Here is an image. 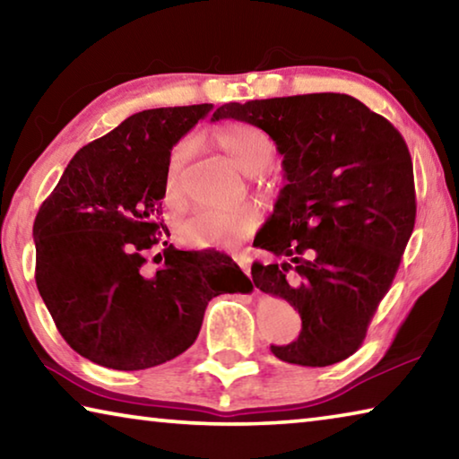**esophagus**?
Here are the masks:
<instances>
[{"label":"esophagus","instance_id":"34e87169","mask_svg":"<svg viewBox=\"0 0 459 459\" xmlns=\"http://www.w3.org/2000/svg\"><path fill=\"white\" fill-rule=\"evenodd\" d=\"M232 259H235V261L238 263V267L243 269L247 275H251V257H248L247 253H240V251L232 253Z\"/></svg>","mask_w":459,"mask_h":459}]
</instances>
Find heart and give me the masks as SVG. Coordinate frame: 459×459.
<instances>
[{
  "instance_id": "obj_1",
  "label": "heart",
  "mask_w": 459,
  "mask_h": 459,
  "mask_svg": "<svg viewBox=\"0 0 459 459\" xmlns=\"http://www.w3.org/2000/svg\"><path fill=\"white\" fill-rule=\"evenodd\" d=\"M214 137L222 150L230 155V160L247 174L263 172L275 158V142L267 131L253 126V123L227 121L214 129ZM190 153L192 143L182 142L169 155L166 174V202L169 206H176L180 202L178 176H180V169L184 161L190 158ZM261 208L253 202H247V204L227 212H196L178 224V238L194 248H230L251 237L261 227Z\"/></svg>"
}]
</instances>
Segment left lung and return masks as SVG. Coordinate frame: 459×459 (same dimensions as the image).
Masks as SVG:
<instances>
[{"instance_id":"left-lung-1","label":"left lung","mask_w":459,"mask_h":459,"mask_svg":"<svg viewBox=\"0 0 459 459\" xmlns=\"http://www.w3.org/2000/svg\"><path fill=\"white\" fill-rule=\"evenodd\" d=\"M267 131L287 184L253 245L281 263H253V283L301 316L279 360L330 367L359 351L391 290L415 227L413 161L383 115L340 92L227 103L212 115Z\"/></svg>"}]
</instances>
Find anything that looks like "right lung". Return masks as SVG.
I'll return each instance as SVG.
<instances>
[{
	"label": "right lung",
	"mask_w": 459,
	"mask_h": 459,
	"mask_svg": "<svg viewBox=\"0 0 459 459\" xmlns=\"http://www.w3.org/2000/svg\"><path fill=\"white\" fill-rule=\"evenodd\" d=\"M211 108L131 115L76 152L36 214L38 291L66 344L100 367L176 359L196 340L208 301L253 290L229 255L168 245L160 219L172 147Z\"/></svg>",
	"instance_id": "obj_1"
}]
</instances>
